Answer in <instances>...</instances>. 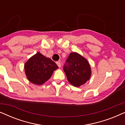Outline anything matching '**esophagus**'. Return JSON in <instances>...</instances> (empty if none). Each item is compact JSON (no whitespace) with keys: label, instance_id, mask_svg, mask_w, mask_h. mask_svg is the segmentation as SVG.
<instances>
[{"label":"esophagus","instance_id":"obj_1","mask_svg":"<svg viewBox=\"0 0 125 125\" xmlns=\"http://www.w3.org/2000/svg\"><path fill=\"white\" fill-rule=\"evenodd\" d=\"M56 64H57V65L58 66H59V68L61 67V63L60 62H56Z\"/></svg>","mask_w":125,"mask_h":125}]
</instances>
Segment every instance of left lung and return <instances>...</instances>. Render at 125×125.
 Listing matches in <instances>:
<instances>
[{"label":"left lung","instance_id":"left-lung-1","mask_svg":"<svg viewBox=\"0 0 125 125\" xmlns=\"http://www.w3.org/2000/svg\"><path fill=\"white\" fill-rule=\"evenodd\" d=\"M63 69L68 81L76 87L86 83L91 76L89 63L86 59L76 52L70 53Z\"/></svg>","mask_w":125,"mask_h":125}]
</instances>
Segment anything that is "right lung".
Wrapping results in <instances>:
<instances>
[{
    "label": "right lung",
    "mask_w": 125,
    "mask_h": 125,
    "mask_svg": "<svg viewBox=\"0 0 125 125\" xmlns=\"http://www.w3.org/2000/svg\"><path fill=\"white\" fill-rule=\"evenodd\" d=\"M59 68L53 61L37 52L25 62V73L28 80L40 85L48 80L54 71Z\"/></svg>",
    "instance_id": "obj_1"
}]
</instances>
